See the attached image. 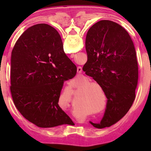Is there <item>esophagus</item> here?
Returning <instances> with one entry per match:
<instances>
[{
    "label": "esophagus",
    "instance_id": "1",
    "mask_svg": "<svg viewBox=\"0 0 151 151\" xmlns=\"http://www.w3.org/2000/svg\"><path fill=\"white\" fill-rule=\"evenodd\" d=\"M82 67H77V73L81 74V73H82Z\"/></svg>",
    "mask_w": 151,
    "mask_h": 151
}]
</instances>
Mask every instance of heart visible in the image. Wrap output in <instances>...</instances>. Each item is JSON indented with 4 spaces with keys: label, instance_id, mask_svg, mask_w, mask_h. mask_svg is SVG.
<instances>
[{
    "label": "heart",
    "instance_id": "heart-1",
    "mask_svg": "<svg viewBox=\"0 0 151 151\" xmlns=\"http://www.w3.org/2000/svg\"><path fill=\"white\" fill-rule=\"evenodd\" d=\"M87 78L79 81L76 85V88L79 89L77 96V103L84 108L94 111L95 113L103 111L107 102V96L104 88L98 83ZM66 101L70 102V95L69 91L65 94Z\"/></svg>",
    "mask_w": 151,
    "mask_h": 151
}]
</instances>
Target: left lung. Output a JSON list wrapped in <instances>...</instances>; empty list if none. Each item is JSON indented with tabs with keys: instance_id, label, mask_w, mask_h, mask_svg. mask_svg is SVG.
<instances>
[{
	"instance_id": "1",
	"label": "left lung",
	"mask_w": 151,
	"mask_h": 151,
	"mask_svg": "<svg viewBox=\"0 0 151 151\" xmlns=\"http://www.w3.org/2000/svg\"><path fill=\"white\" fill-rule=\"evenodd\" d=\"M86 50L88 61L82 69L102 86L107 96L102 120L89 123L102 129L123 117L135 99L138 80L136 50L124 28L108 20L99 21L89 28Z\"/></svg>"
}]
</instances>
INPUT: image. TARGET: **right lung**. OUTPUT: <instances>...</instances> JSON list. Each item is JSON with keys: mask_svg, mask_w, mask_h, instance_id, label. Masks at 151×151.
<instances>
[{"mask_svg": "<svg viewBox=\"0 0 151 151\" xmlns=\"http://www.w3.org/2000/svg\"><path fill=\"white\" fill-rule=\"evenodd\" d=\"M76 73V67L64 52L55 28L47 24L28 28L12 52L10 90L15 106L39 127L72 124L58 101L64 81Z\"/></svg>", "mask_w": 151, "mask_h": 151, "instance_id": "right-lung-1", "label": "right lung"}]
</instances>
